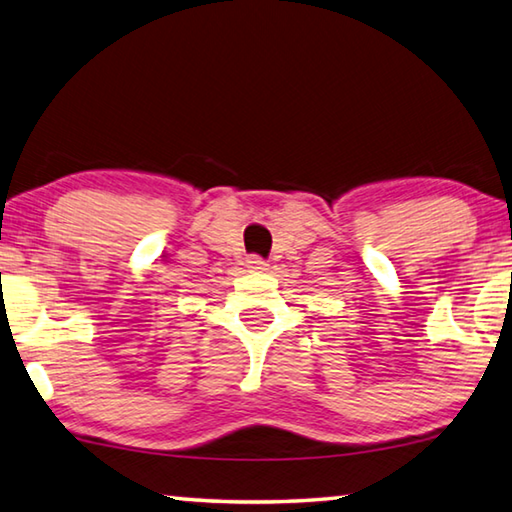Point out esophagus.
I'll list each match as a JSON object with an SVG mask.
<instances>
[{"label":"esophagus","mask_w":512,"mask_h":512,"mask_svg":"<svg viewBox=\"0 0 512 512\" xmlns=\"http://www.w3.org/2000/svg\"><path fill=\"white\" fill-rule=\"evenodd\" d=\"M266 262L259 255H250L248 259H246V268L248 271H266Z\"/></svg>","instance_id":"obj_1"}]
</instances>
